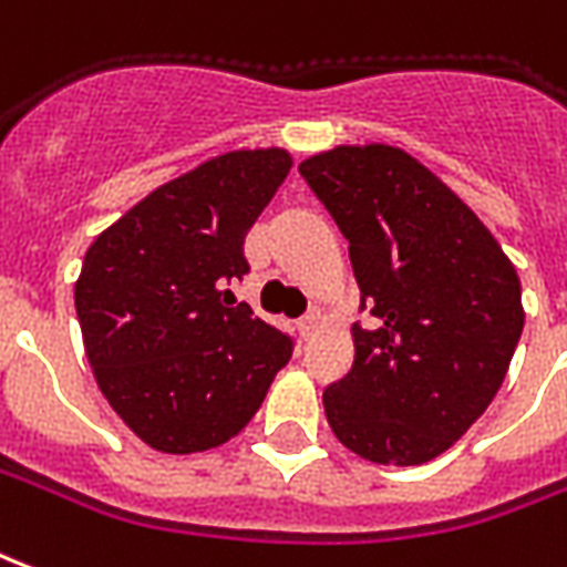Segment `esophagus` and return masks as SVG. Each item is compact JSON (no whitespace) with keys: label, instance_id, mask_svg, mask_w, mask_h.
I'll list each match as a JSON object with an SVG mask.
<instances>
[{"label":"esophagus","instance_id":"34e87169","mask_svg":"<svg viewBox=\"0 0 567 567\" xmlns=\"http://www.w3.org/2000/svg\"><path fill=\"white\" fill-rule=\"evenodd\" d=\"M318 324H321V316H318V312H309L306 318H300L297 330H300V337H303V339H312V337H316Z\"/></svg>","mask_w":567,"mask_h":567}]
</instances>
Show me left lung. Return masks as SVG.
Instances as JSON below:
<instances>
[{"mask_svg":"<svg viewBox=\"0 0 567 567\" xmlns=\"http://www.w3.org/2000/svg\"><path fill=\"white\" fill-rule=\"evenodd\" d=\"M300 174L348 240L354 363L324 390L330 430L381 465L444 454L486 412L523 333L514 264L430 167L388 144L309 155Z\"/></svg>","mask_w":567,"mask_h":567,"instance_id":"1","label":"left lung"}]
</instances>
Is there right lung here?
Wrapping results in <instances>:
<instances>
[{
    "instance_id": "obj_1",
    "label": "right lung",
    "mask_w": 567,
    "mask_h": 567,
    "mask_svg": "<svg viewBox=\"0 0 567 567\" xmlns=\"http://www.w3.org/2000/svg\"><path fill=\"white\" fill-rule=\"evenodd\" d=\"M291 155L234 150L150 192L86 249L74 306L104 400L162 454L219 447L261 409L291 337L230 306L246 230Z\"/></svg>"
}]
</instances>
